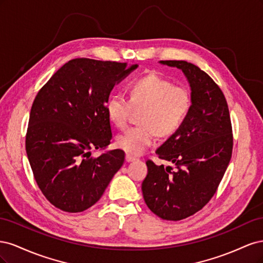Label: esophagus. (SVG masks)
Here are the masks:
<instances>
[{
	"label": "esophagus",
	"instance_id": "obj_1",
	"mask_svg": "<svg viewBox=\"0 0 263 263\" xmlns=\"http://www.w3.org/2000/svg\"><path fill=\"white\" fill-rule=\"evenodd\" d=\"M135 160H137L136 157H133V156H130V155H126V161H127V162H133V161H135Z\"/></svg>",
	"mask_w": 263,
	"mask_h": 263
}]
</instances>
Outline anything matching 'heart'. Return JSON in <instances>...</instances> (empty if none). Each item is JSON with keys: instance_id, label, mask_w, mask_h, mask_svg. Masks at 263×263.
<instances>
[{"instance_id": "heart-1", "label": "heart", "mask_w": 263, "mask_h": 263, "mask_svg": "<svg viewBox=\"0 0 263 263\" xmlns=\"http://www.w3.org/2000/svg\"><path fill=\"white\" fill-rule=\"evenodd\" d=\"M129 97L130 100L122 93L113 94L106 103V113L110 122L124 128L132 105L144 106L139 117L141 125L132 127L117 137V146L134 156L153 146L158 134L169 136L177 132L192 106V97L185 86L173 85L157 73L133 81Z\"/></svg>"}]
</instances>
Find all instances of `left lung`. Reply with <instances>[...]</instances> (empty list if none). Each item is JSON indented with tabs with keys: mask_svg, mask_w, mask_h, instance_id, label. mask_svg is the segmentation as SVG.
Masks as SVG:
<instances>
[{
	"mask_svg": "<svg viewBox=\"0 0 263 263\" xmlns=\"http://www.w3.org/2000/svg\"><path fill=\"white\" fill-rule=\"evenodd\" d=\"M159 62L182 70L192 106L184 123L156 151L176 168L148 160L141 191L157 216L181 220L202 210L216 192L232 158V123L224 94L208 73L183 60Z\"/></svg>",
	"mask_w": 263,
	"mask_h": 263,
	"instance_id": "left-lung-1",
	"label": "left lung"
}]
</instances>
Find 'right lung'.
Segmentation results:
<instances>
[{"instance_id": "obj_1", "label": "right lung", "mask_w": 263, "mask_h": 263, "mask_svg": "<svg viewBox=\"0 0 263 263\" xmlns=\"http://www.w3.org/2000/svg\"><path fill=\"white\" fill-rule=\"evenodd\" d=\"M138 65L77 58L65 63L30 109L26 154L43 194L55 208L83 212L97 203L121 169L125 154L105 149L112 140L106 113L110 91Z\"/></svg>"}]
</instances>
